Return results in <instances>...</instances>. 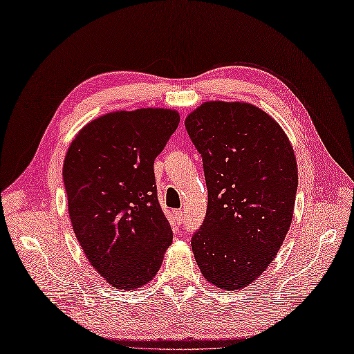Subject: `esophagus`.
Wrapping results in <instances>:
<instances>
[{"label":"esophagus","mask_w":354,"mask_h":354,"mask_svg":"<svg viewBox=\"0 0 354 354\" xmlns=\"http://www.w3.org/2000/svg\"><path fill=\"white\" fill-rule=\"evenodd\" d=\"M174 218H176V221H177L178 224L183 223V218H185L183 211H181V209H176V211H174Z\"/></svg>","instance_id":"34e87169"}]
</instances>
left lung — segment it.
<instances>
[{"mask_svg":"<svg viewBox=\"0 0 354 354\" xmlns=\"http://www.w3.org/2000/svg\"><path fill=\"white\" fill-rule=\"evenodd\" d=\"M185 125L208 189L192 251L209 283L238 291L267 269L291 226L298 187L292 146L281 125L250 103L205 102Z\"/></svg>","mask_w":354,"mask_h":354,"instance_id":"1","label":"left lung"}]
</instances>
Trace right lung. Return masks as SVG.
<instances>
[{
  "instance_id": "1",
  "label": "right lung",
  "mask_w": 354,
  "mask_h": 354,
  "mask_svg": "<svg viewBox=\"0 0 354 354\" xmlns=\"http://www.w3.org/2000/svg\"><path fill=\"white\" fill-rule=\"evenodd\" d=\"M180 122L171 109L106 113L73 138L63 164L72 227L106 282H151L173 242L158 202L153 162Z\"/></svg>"
}]
</instances>
